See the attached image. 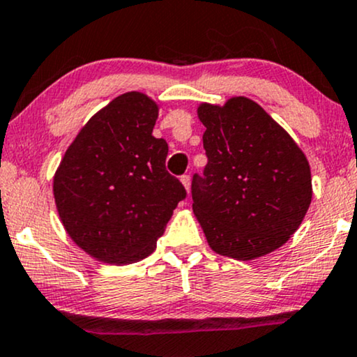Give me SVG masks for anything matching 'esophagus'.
<instances>
[{
    "label": "esophagus",
    "instance_id": "1",
    "mask_svg": "<svg viewBox=\"0 0 357 357\" xmlns=\"http://www.w3.org/2000/svg\"><path fill=\"white\" fill-rule=\"evenodd\" d=\"M180 182H182V185L185 187L187 192H190V183H192L190 175H182V177H180Z\"/></svg>",
    "mask_w": 357,
    "mask_h": 357
}]
</instances>
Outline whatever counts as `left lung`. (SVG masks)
Segmentation results:
<instances>
[{"instance_id":"left-lung-1","label":"left lung","mask_w":357,"mask_h":357,"mask_svg":"<svg viewBox=\"0 0 357 357\" xmlns=\"http://www.w3.org/2000/svg\"><path fill=\"white\" fill-rule=\"evenodd\" d=\"M208 157L193 175V213L210 248L250 261L275 252L301 225L313 199L310 162L291 135L255 100L202 102Z\"/></svg>"}]
</instances>
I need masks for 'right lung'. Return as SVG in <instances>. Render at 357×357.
Wrapping results in <instances>:
<instances>
[{
    "mask_svg": "<svg viewBox=\"0 0 357 357\" xmlns=\"http://www.w3.org/2000/svg\"><path fill=\"white\" fill-rule=\"evenodd\" d=\"M157 117L144 92L117 96L79 130L52 178L64 230L102 263L149 257L187 195L165 170L169 145L152 135Z\"/></svg>",
    "mask_w": 357,
    "mask_h": 357,
    "instance_id": "obj_1",
    "label": "right lung"
}]
</instances>
